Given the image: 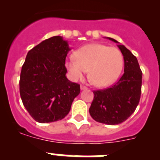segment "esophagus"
<instances>
[{"label": "esophagus", "mask_w": 160, "mask_h": 160, "mask_svg": "<svg viewBox=\"0 0 160 160\" xmlns=\"http://www.w3.org/2000/svg\"><path fill=\"white\" fill-rule=\"evenodd\" d=\"M80 88H81L82 90H87V87H86V86H83V85H81V87H80Z\"/></svg>", "instance_id": "obj_1"}]
</instances>
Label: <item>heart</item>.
Listing matches in <instances>:
<instances>
[{"instance_id":"b5f03b06","label":"heart","mask_w":160,"mask_h":160,"mask_svg":"<svg viewBox=\"0 0 160 160\" xmlns=\"http://www.w3.org/2000/svg\"><path fill=\"white\" fill-rule=\"evenodd\" d=\"M74 57L66 62V69L73 80L82 78L89 70L90 83L97 87H107L116 81L122 72L123 58L115 47L100 43H90L82 46Z\"/></svg>"}]
</instances>
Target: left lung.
Wrapping results in <instances>:
<instances>
[{
  "mask_svg": "<svg viewBox=\"0 0 160 160\" xmlns=\"http://www.w3.org/2000/svg\"><path fill=\"white\" fill-rule=\"evenodd\" d=\"M109 40L118 43L111 38ZM124 59V73L118 82L104 90H94L90 114L95 121L117 125L135 111L141 95L142 71L136 57L122 45H118Z\"/></svg>",
  "mask_w": 160,
  "mask_h": 160,
  "instance_id": "obj_1",
  "label": "left lung"
}]
</instances>
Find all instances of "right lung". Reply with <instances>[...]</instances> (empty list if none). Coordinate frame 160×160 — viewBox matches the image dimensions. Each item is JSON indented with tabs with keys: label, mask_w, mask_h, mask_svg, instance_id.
Listing matches in <instances>:
<instances>
[{
	"label": "right lung",
	"mask_w": 160,
	"mask_h": 160,
	"mask_svg": "<svg viewBox=\"0 0 160 160\" xmlns=\"http://www.w3.org/2000/svg\"><path fill=\"white\" fill-rule=\"evenodd\" d=\"M70 50L67 41L54 36L28 52L20 76L24 107L41 123L62 119L70 112L80 86L68 80L65 62Z\"/></svg>",
	"instance_id": "right-lung-1"
}]
</instances>
